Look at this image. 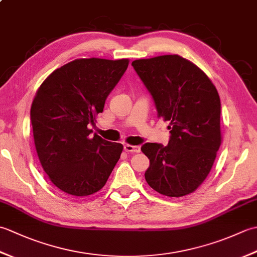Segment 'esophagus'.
I'll return each instance as SVG.
<instances>
[{
	"instance_id": "34e87169",
	"label": "esophagus",
	"mask_w": 257,
	"mask_h": 257,
	"mask_svg": "<svg viewBox=\"0 0 257 257\" xmlns=\"http://www.w3.org/2000/svg\"><path fill=\"white\" fill-rule=\"evenodd\" d=\"M123 149L125 152H139L140 147L139 146H132V145H124Z\"/></svg>"
}]
</instances>
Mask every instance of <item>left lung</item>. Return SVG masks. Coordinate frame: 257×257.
<instances>
[{
    "label": "left lung",
    "mask_w": 257,
    "mask_h": 257,
    "mask_svg": "<svg viewBox=\"0 0 257 257\" xmlns=\"http://www.w3.org/2000/svg\"><path fill=\"white\" fill-rule=\"evenodd\" d=\"M132 65L154 98L158 116L170 124L168 146L141 147L150 160L146 181L170 198L192 193L210 173L222 143L219 92L203 70L179 55Z\"/></svg>",
    "instance_id": "1"
}]
</instances>
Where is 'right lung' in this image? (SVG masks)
<instances>
[{"mask_svg": "<svg viewBox=\"0 0 257 257\" xmlns=\"http://www.w3.org/2000/svg\"><path fill=\"white\" fill-rule=\"evenodd\" d=\"M129 59L80 58L43 81L31 107L36 152L48 179L63 192L86 196L106 184L121 155V144L94 135L105 101Z\"/></svg>", "mask_w": 257, "mask_h": 257, "instance_id": "1", "label": "right lung"}]
</instances>
